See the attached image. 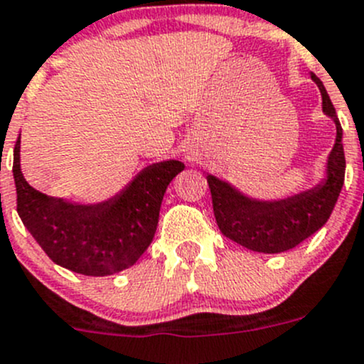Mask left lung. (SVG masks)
Masks as SVG:
<instances>
[{"label": "left lung", "instance_id": "obj_1", "mask_svg": "<svg viewBox=\"0 0 364 364\" xmlns=\"http://www.w3.org/2000/svg\"><path fill=\"white\" fill-rule=\"evenodd\" d=\"M322 96V112L336 127L335 145L326 161L324 178L314 187L280 200H259L242 193L237 186L208 173L213 215L220 233L254 252L279 254L294 249L319 231L340 196L346 177L343 131L336 110L319 77L310 75Z\"/></svg>", "mask_w": 364, "mask_h": 364}]
</instances>
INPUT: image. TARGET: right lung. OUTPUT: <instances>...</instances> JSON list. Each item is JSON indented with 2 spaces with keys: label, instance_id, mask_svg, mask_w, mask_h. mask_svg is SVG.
<instances>
[{
  "label": "right lung",
  "instance_id": "obj_1",
  "mask_svg": "<svg viewBox=\"0 0 364 364\" xmlns=\"http://www.w3.org/2000/svg\"><path fill=\"white\" fill-rule=\"evenodd\" d=\"M183 168L177 159L159 161L108 200L77 203L29 186L21 170L18 134L12 168L17 213L55 264L80 275H114L136 263L151 245L166 187Z\"/></svg>",
  "mask_w": 364,
  "mask_h": 364
}]
</instances>
